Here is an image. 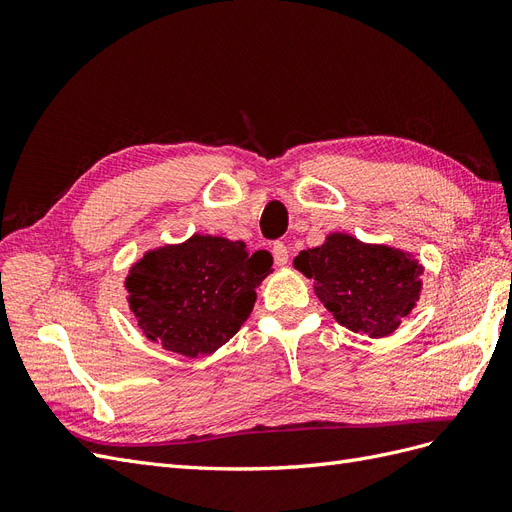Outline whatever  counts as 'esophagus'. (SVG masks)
<instances>
[{
    "instance_id": "34e87169",
    "label": "esophagus",
    "mask_w": 512,
    "mask_h": 512,
    "mask_svg": "<svg viewBox=\"0 0 512 512\" xmlns=\"http://www.w3.org/2000/svg\"><path fill=\"white\" fill-rule=\"evenodd\" d=\"M273 260H275V265L277 267H284L286 262H288V247L282 243V241H275L273 243Z\"/></svg>"
}]
</instances>
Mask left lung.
<instances>
[{"mask_svg":"<svg viewBox=\"0 0 512 512\" xmlns=\"http://www.w3.org/2000/svg\"><path fill=\"white\" fill-rule=\"evenodd\" d=\"M294 267L316 282L318 299L339 324L369 337L393 333L421 292L423 269L414 258L348 235L301 252Z\"/></svg>","mask_w":512,"mask_h":512,"instance_id":"left-lung-1","label":"left lung"}]
</instances>
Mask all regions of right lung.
Segmentation results:
<instances>
[{"mask_svg":"<svg viewBox=\"0 0 512 512\" xmlns=\"http://www.w3.org/2000/svg\"><path fill=\"white\" fill-rule=\"evenodd\" d=\"M271 265L267 250L250 254L241 241L194 235L136 262L126 282L128 301L153 342L183 356H203L241 329Z\"/></svg>","mask_w":512,"mask_h":512,"instance_id":"add662e5","label":"right lung"}]
</instances>
